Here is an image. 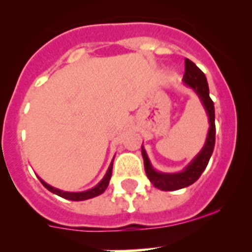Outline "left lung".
Returning a JSON list of instances; mask_svg holds the SVG:
<instances>
[{
  "mask_svg": "<svg viewBox=\"0 0 252 252\" xmlns=\"http://www.w3.org/2000/svg\"><path fill=\"white\" fill-rule=\"evenodd\" d=\"M186 70L183 75V83L188 86L189 88L194 90L195 94L197 95L199 100L201 101L203 108L208 117V123H210V128H208L207 138H206L205 145L201 151L193 158L190 163L180 172H174V174H168V172L158 171L152 166L150 162L148 154L145 149L141 145V155H143L144 166H145L146 176L151 181L155 187L164 191L177 190L188 187L193 185L195 181H197L203 170L207 166L210 158L213 154L214 144H216V124H214V104L210 97V89H208V83L206 80V76L199 67L195 65L193 62L186 58L185 61Z\"/></svg>",
  "mask_w": 252,
  "mask_h": 252,
  "instance_id": "obj_1",
  "label": "left lung"
}]
</instances>
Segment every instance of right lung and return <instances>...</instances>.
Wrapping results in <instances>:
<instances>
[{"instance_id":"right-lung-1","label":"right lung","mask_w":252,"mask_h":252,"mask_svg":"<svg viewBox=\"0 0 252 252\" xmlns=\"http://www.w3.org/2000/svg\"><path fill=\"white\" fill-rule=\"evenodd\" d=\"M113 160H114V158L112 159L111 165H109L108 170H107L106 175L103 176V179L101 180L100 182H98L97 185L95 186V187H93L92 189H88V190H84V191H64V190H62V189L55 188V187H52V186L47 185V183L45 182V181H42L40 177H39V180H40L42 186H44V187L46 189H49L51 193L58 195V196H61V197H64V199L71 200V201H83V200H88V199H92V197L98 196V195L102 194L103 191L106 190L107 187H108V185H109V180H111V177H112Z\"/></svg>"}]
</instances>
